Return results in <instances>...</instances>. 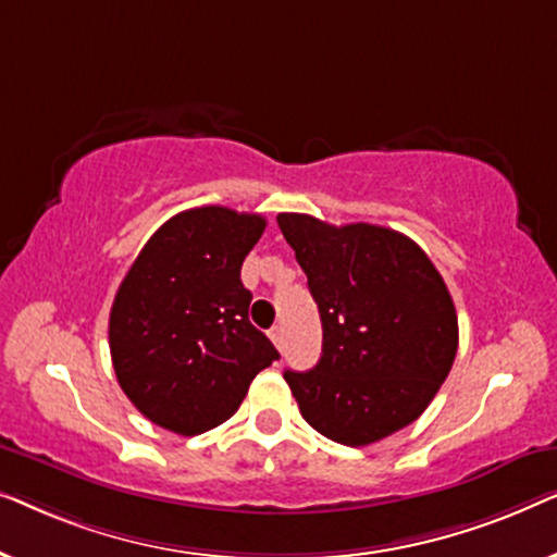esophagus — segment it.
<instances>
[{"label":"esophagus","mask_w":557,"mask_h":557,"mask_svg":"<svg viewBox=\"0 0 557 557\" xmlns=\"http://www.w3.org/2000/svg\"><path fill=\"white\" fill-rule=\"evenodd\" d=\"M269 337H271V342H273V345H276V347L284 345V326H281V324L273 326V330L269 332Z\"/></svg>","instance_id":"1"}]
</instances>
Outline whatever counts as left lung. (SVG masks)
<instances>
[{
  "label": "left lung",
  "mask_w": 557,
  "mask_h": 557,
  "mask_svg": "<svg viewBox=\"0 0 557 557\" xmlns=\"http://www.w3.org/2000/svg\"><path fill=\"white\" fill-rule=\"evenodd\" d=\"M276 220L322 317L319 362L284 372L304 421L345 446L406 429L444 385L459 347L436 265L391 227H337L299 212Z\"/></svg>",
  "instance_id": "obj_1"
}]
</instances>
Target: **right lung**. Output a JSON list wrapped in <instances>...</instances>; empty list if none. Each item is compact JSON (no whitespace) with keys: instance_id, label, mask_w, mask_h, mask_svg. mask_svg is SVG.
<instances>
[{"instance_id":"obj_1","label":"right lung","mask_w":557,"mask_h":557,"mask_svg":"<svg viewBox=\"0 0 557 557\" xmlns=\"http://www.w3.org/2000/svg\"><path fill=\"white\" fill-rule=\"evenodd\" d=\"M265 218L220 205L166 220L121 281L109 317L121 391L180 436L227 421L276 347L248 319L240 265Z\"/></svg>"}]
</instances>
